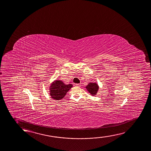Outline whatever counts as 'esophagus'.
<instances>
[{
  "instance_id": "esophagus-1",
  "label": "esophagus",
  "mask_w": 151,
  "mask_h": 151,
  "mask_svg": "<svg viewBox=\"0 0 151 151\" xmlns=\"http://www.w3.org/2000/svg\"><path fill=\"white\" fill-rule=\"evenodd\" d=\"M75 85L76 86L79 87L81 86V84H75Z\"/></svg>"
}]
</instances>
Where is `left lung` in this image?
I'll return each mask as SVG.
<instances>
[{
    "label": "left lung",
    "instance_id": "obj_1",
    "mask_svg": "<svg viewBox=\"0 0 151 151\" xmlns=\"http://www.w3.org/2000/svg\"><path fill=\"white\" fill-rule=\"evenodd\" d=\"M86 88L89 93L92 95L93 96H94L97 94L99 88V87L96 83H90L87 85Z\"/></svg>",
    "mask_w": 151,
    "mask_h": 151
}]
</instances>
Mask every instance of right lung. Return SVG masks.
Returning a JSON list of instances; mask_svg holds the SVG:
<instances>
[{
    "label": "right lung",
    "mask_w": 151,
    "mask_h": 151,
    "mask_svg": "<svg viewBox=\"0 0 151 151\" xmlns=\"http://www.w3.org/2000/svg\"><path fill=\"white\" fill-rule=\"evenodd\" d=\"M73 87L72 84H65L61 81L56 80L50 86V95L55 100H60Z\"/></svg>",
    "instance_id": "obj_1"
}]
</instances>
